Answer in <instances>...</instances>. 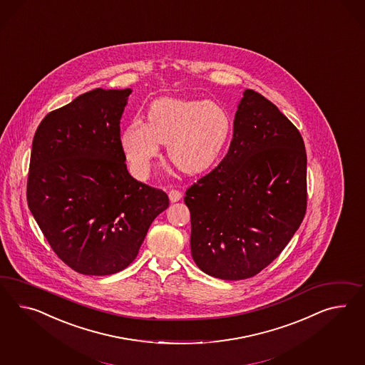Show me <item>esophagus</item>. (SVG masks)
Wrapping results in <instances>:
<instances>
[{"label": "esophagus", "instance_id": "esophagus-1", "mask_svg": "<svg viewBox=\"0 0 365 365\" xmlns=\"http://www.w3.org/2000/svg\"><path fill=\"white\" fill-rule=\"evenodd\" d=\"M168 197H170V200L174 203V202H178V200H180V197H182V192L179 191V190H175V188H171L170 191H168Z\"/></svg>", "mask_w": 365, "mask_h": 365}]
</instances>
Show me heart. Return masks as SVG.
<instances>
[{
  "label": "heart",
  "mask_w": 365,
  "mask_h": 365,
  "mask_svg": "<svg viewBox=\"0 0 365 365\" xmlns=\"http://www.w3.org/2000/svg\"><path fill=\"white\" fill-rule=\"evenodd\" d=\"M148 122L134 119L122 134V148L131 170L145 178L168 145L170 162L188 175L212 168L231 138L232 119L223 105L202 99H155Z\"/></svg>",
  "instance_id": "heart-1"
}]
</instances>
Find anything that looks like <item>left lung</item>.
<instances>
[{"mask_svg": "<svg viewBox=\"0 0 365 365\" xmlns=\"http://www.w3.org/2000/svg\"><path fill=\"white\" fill-rule=\"evenodd\" d=\"M191 255L207 275L242 280L271 264L307 210V154L295 125L247 89L226 157L186 190Z\"/></svg>", "mask_w": 365, "mask_h": 365, "instance_id": "1", "label": "left lung"}]
</instances>
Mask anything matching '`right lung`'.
Here are the masks:
<instances>
[{"mask_svg":"<svg viewBox=\"0 0 365 365\" xmlns=\"http://www.w3.org/2000/svg\"><path fill=\"white\" fill-rule=\"evenodd\" d=\"M131 90H91L50 111L33 138L26 199L56 255L111 275L138 255L168 194L128 174L120 117Z\"/></svg>","mask_w":365,"mask_h":365,"instance_id":"obj_1","label":"right lung"}]
</instances>
